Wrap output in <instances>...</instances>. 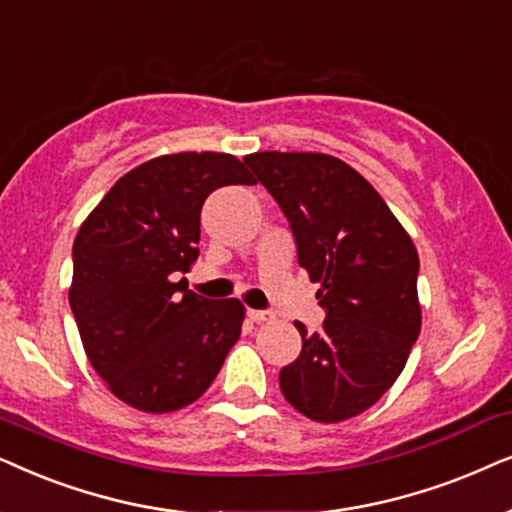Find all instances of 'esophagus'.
I'll return each instance as SVG.
<instances>
[{
  "mask_svg": "<svg viewBox=\"0 0 512 512\" xmlns=\"http://www.w3.org/2000/svg\"><path fill=\"white\" fill-rule=\"evenodd\" d=\"M248 316H250V320H255V323H267V320L274 318V313L264 311V309H248Z\"/></svg>",
  "mask_w": 512,
  "mask_h": 512,
  "instance_id": "obj_1",
  "label": "esophagus"
}]
</instances>
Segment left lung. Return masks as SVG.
I'll return each instance as SVG.
<instances>
[{
    "label": "left lung",
    "instance_id": "8db88e82",
    "mask_svg": "<svg viewBox=\"0 0 512 512\" xmlns=\"http://www.w3.org/2000/svg\"><path fill=\"white\" fill-rule=\"evenodd\" d=\"M288 217L299 267L318 281L323 330L278 374L285 400L313 421L365 412L400 377L421 330L419 255L384 199L327 154L257 152L243 159Z\"/></svg>",
    "mask_w": 512,
    "mask_h": 512
}]
</instances>
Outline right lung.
Wrapping results in <instances>:
<instances>
[{
    "label": "right lung",
    "instance_id": "1",
    "mask_svg": "<svg viewBox=\"0 0 512 512\" xmlns=\"http://www.w3.org/2000/svg\"><path fill=\"white\" fill-rule=\"evenodd\" d=\"M255 185L236 156L166 154L117 180L72 248L70 306L93 370L142 412L201 398L241 337L243 304L187 290L201 208L215 189Z\"/></svg>",
    "mask_w": 512,
    "mask_h": 512
}]
</instances>
